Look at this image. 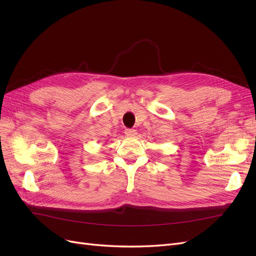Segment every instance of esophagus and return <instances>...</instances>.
Instances as JSON below:
<instances>
[{"mask_svg": "<svg viewBox=\"0 0 256 256\" xmlns=\"http://www.w3.org/2000/svg\"><path fill=\"white\" fill-rule=\"evenodd\" d=\"M136 134V132L134 129H130V128L125 129V134H126V136H134Z\"/></svg>", "mask_w": 256, "mask_h": 256, "instance_id": "obj_1", "label": "esophagus"}]
</instances>
